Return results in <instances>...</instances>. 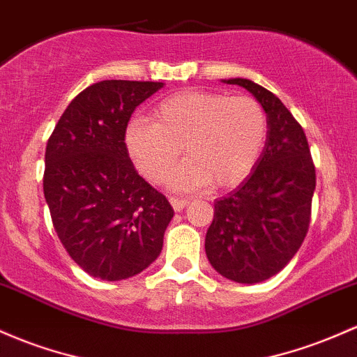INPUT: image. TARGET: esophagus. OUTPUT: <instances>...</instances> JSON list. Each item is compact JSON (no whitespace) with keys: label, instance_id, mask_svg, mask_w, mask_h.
Instances as JSON below:
<instances>
[{"label":"esophagus","instance_id":"esophagus-1","mask_svg":"<svg viewBox=\"0 0 357 357\" xmlns=\"http://www.w3.org/2000/svg\"><path fill=\"white\" fill-rule=\"evenodd\" d=\"M169 202H171V205H172V208H174V211H181L188 205V199H185V198L171 197Z\"/></svg>","mask_w":357,"mask_h":357}]
</instances>
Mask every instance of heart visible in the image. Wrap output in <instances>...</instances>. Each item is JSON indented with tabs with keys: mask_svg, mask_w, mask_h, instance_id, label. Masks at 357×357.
I'll use <instances>...</instances> for the list:
<instances>
[{
	"mask_svg": "<svg viewBox=\"0 0 357 357\" xmlns=\"http://www.w3.org/2000/svg\"><path fill=\"white\" fill-rule=\"evenodd\" d=\"M266 134V113L254 98L191 89L160 101L151 120H132L125 147L152 183L166 181L183 147L186 162L172 174L171 186L190 191L211 183L223 190L248 178Z\"/></svg>",
	"mask_w": 357,
	"mask_h": 357,
	"instance_id": "heart-1",
	"label": "heart"
}]
</instances>
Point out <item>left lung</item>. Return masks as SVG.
<instances>
[{
    "label": "left lung",
    "instance_id": "left-lung-1",
    "mask_svg": "<svg viewBox=\"0 0 357 357\" xmlns=\"http://www.w3.org/2000/svg\"><path fill=\"white\" fill-rule=\"evenodd\" d=\"M252 93L268 116V135L250 174L215 202L205 250L215 271L236 283L280 273L308 232L315 191L307 135L281 100L249 79H223Z\"/></svg>",
    "mask_w": 357,
    "mask_h": 357
}]
</instances>
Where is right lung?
Masks as SVG:
<instances>
[{"label":"right lung","mask_w":357,"mask_h":357,"mask_svg":"<svg viewBox=\"0 0 357 357\" xmlns=\"http://www.w3.org/2000/svg\"><path fill=\"white\" fill-rule=\"evenodd\" d=\"M152 81H100L74 98L45 149L44 195L54 229L79 268L120 281L162 250L174 210L128 158L134 109L162 88Z\"/></svg>","instance_id":"1"}]
</instances>
